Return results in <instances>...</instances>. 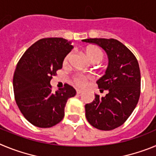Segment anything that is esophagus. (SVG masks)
Segmentation results:
<instances>
[{"instance_id":"1","label":"esophagus","mask_w":156,"mask_h":156,"mask_svg":"<svg viewBox=\"0 0 156 156\" xmlns=\"http://www.w3.org/2000/svg\"><path fill=\"white\" fill-rule=\"evenodd\" d=\"M83 93V90H80V89H77L76 90V94H80Z\"/></svg>"}]
</instances>
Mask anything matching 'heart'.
I'll return each mask as SVG.
<instances>
[{
    "instance_id": "obj_1",
    "label": "heart",
    "mask_w": 156,
    "mask_h": 156,
    "mask_svg": "<svg viewBox=\"0 0 156 156\" xmlns=\"http://www.w3.org/2000/svg\"><path fill=\"white\" fill-rule=\"evenodd\" d=\"M86 55L87 56L88 59L90 60L91 62H100L101 61H102L104 58V54H103L102 51L101 50L100 48H97V47H90L86 49ZM72 56V54H68L64 58V64H67L69 61L70 58ZM88 80L87 76L82 75H77L74 78V81H75L76 84L77 86L83 87L87 83V81Z\"/></svg>"
}]
</instances>
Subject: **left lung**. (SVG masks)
<instances>
[{
	"mask_svg": "<svg viewBox=\"0 0 156 156\" xmlns=\"http://www.w3.org/2000/svg\"><path fill=\"white\" fill-rule=\"evenodd\" d=\"M82 41L98 44L105 51L108 58L105 73L96 82L99 89L107 90L108 94L105 97L94 94V100L86 104V118L98 129H115L123 124L138 102L140 93L138 62L117 40L90 38Z\"/></svg>",
	"mask_w": 156,
	"mask_h": 156,
	"instance_id": "1",
	"label": "left lung"
}]
</instances>
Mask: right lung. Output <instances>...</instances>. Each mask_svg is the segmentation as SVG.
<instances>
[{"label": "right lung", "instance_id": "1", "mask_svg": "<svg viewBox=\"0 0 156 156\" xmlns=\"http://www.w3.org/2000/svg\"><path fill=\"white\" fill-rule=\"evenodd\" d=\"M73 48L63 38H44L30 47L18 62L13 76L16 104L23 116L37 127H51L61 122L67 101L76 95L70 85L55 92L51 85Z\"/></svg>", "mask_w": 156, "mask_h": 156}]
</instances>
